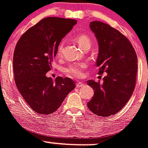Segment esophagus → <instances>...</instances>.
Masks as SVG:
<instances>
[{"label":"esophagus","mask_w":148,"mask_h":148,"mask_svg":"<svg viewBox=\"0 0 148 148\" xmlns=\"http://www.w3.org/2000/svg\"><path fill=\"white\" fill-rule=\"evenodd\" d=\"M84 86V82H78L76 84V87L77 88H80V87H82Z\"/></svg>","instance_id":"1"}]
</instances>
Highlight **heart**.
<instances>
[{
  "label": "heart",
  "instance_id": "b5f03b06",
  "mask_svg": "<svg viewBox=\"0 0 148 148\" xmlns=\"http://www.w3.org/2000/svg\"><path fill=\"white\" fill-rule=\"evenodd\" d=\"M77 43L78 46L81 48L84 51L88 50L92 45V41L91 38L85 34L79 35L75 38ZM64 43L62 42L60 43L58 48H57V56H60L62 51ZM86 64L85 63H75V64H71L67 67L65 69V72L73 77H80L82 75V72L84 69L86 68Z\"/></svg>",
  "mask_w": 148,
  "mask_h": 148
}]
</instances>
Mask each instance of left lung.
<instances>
[{
    "label": "left lung",
    "mask_w": 148,
    "mask_h": 148,
    "mask_svg": "<svg viewBox=\"0 0 148 148\" xmlns=\"http://www.w3.org/2000/svg\"><path fill=\"white\" fill-rule=\"evenodd\" d=\"M99 46L97 59L98 75L106 72L103 82L88 81L94 90L92 99L87 103L94 114L108 117L117 113L130 99L135 88L137 57L127 38L119 30L99 21L89 25Z\"/></svg>",
    "instance_id": "obj_1"
}]
</instances>
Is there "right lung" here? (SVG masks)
I'll return each instance as SVG.
<instances>
[{"label":"right lung","mask_w":148,"mask_h":148,"mask_svg":"<svg viewBox=\"0 0 148 148\" xmlns=\"http://www.w3.org/2000/svg\"><path fill=\"white\" fill-rule=\"evenodd\" d=\"M75 19L47 17L29 28L19 38L13 59L18 90L29 107L39 114L49 115L60 107L75 88L69 78L46 77L57 55L62 39L76 25Z\"/></svg>","instance_id":"right-lung-1"}]
</instances>
